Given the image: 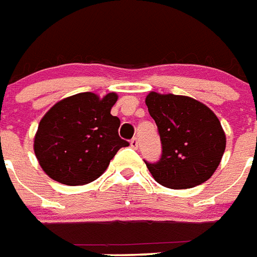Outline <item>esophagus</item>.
<instances>
[{
	"mask_svg": "<svg viewBox=\"0 0 257 257\" xmlns=\"http://www.w3.org/2000/svg\"><path fill=\"white\" fill-rule=\"evenodd\" d=\"M130 146L131 147H133V149H138V146H139V141H138V138H133L130 141Z\"/></svg>",
	"mask_w": 257,
	"mask_h": 257,
	"instance_id": "esophagus-1",
	"label": "esophagus"
}]
</instances>
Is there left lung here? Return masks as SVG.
Instances as JSON below:
<instances>
[{
	"label": "left lung",
	"mask_w": 257,
	"mask_h": 257,
	"mask_svg": "<svg viewBox=\"0 0 257 257\" xmlns=\"http://www.w3.org/2000/svg\"><path fill=\"white\" fill-rule=\"evenodd\" d=\"M146 104L162 143L159 161H145L154 179L175 190L210 179L225 150V135L217 116L190 96L150 93Z\"/></svg>",
	"instance_id": "obj_1"
}]
</instances>
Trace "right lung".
Instances as JSON below:
<instances>
[{
    "label": "right lung",
    "instance_id": "add662e5",
    "mask_svg": "<svg viewBox=\"0 0 257 257\" xmlns=\"http://www.w3.org/2000/svg\"><path fill=\"white\" fill-rule=\"evenodd\" d=\"M110 93L99 99L81 93L55 103L40 122L34 153L51 179L81 186L99 178L128 142L118 134L120 120L110 114L116 102Z\"/></svg>",
    "mask_w": 257,
    "mask_h": 257
}]
</instances>
